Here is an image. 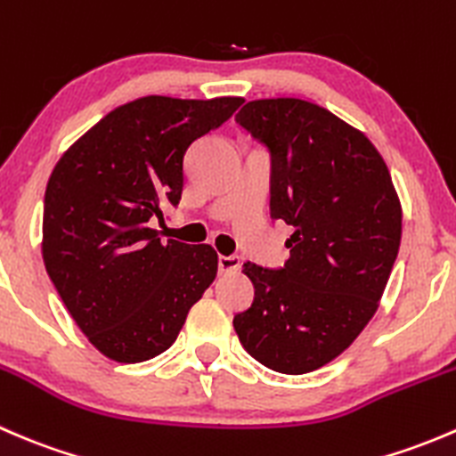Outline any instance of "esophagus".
Masks as SVG:
<instances>
[{
  "instance_id": "esophagus-1",
  "label": "esophagus",
  "mask_w": 456,
  "mask_h": 456,
  "mask_svg": "<svg viewBox=\"0 0 456 456\" xmlns=\"http://www.w3.org/2000/svg\"><path fill=\"white\" fill-rule=\"evenodd\" d=\"M242 260L238 256H218V271L220 273H236L240 269Z\"/></svg>"
}]
</instances>
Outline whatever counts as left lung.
I'll use <instances>...</instances> for the list:
<instances>
[{
    "label": "left lung",
    "mask_w": 456,
    "mask_h": 456,
    "mask_svg": "<svg viewBox=\"0 0 456 456\" xmlns=\"http://www.w3.org/2000/svg\"><path fill=\"white\" fill-rule=\"evenodd\" d=\"M236 121L271 154V216L293 227L282 269L245 262L254 305L233 317L254 360L305 375L342 355L379 306L402 205L364 132L302 99L249 101Z\"/></svg>",
    "instance_id": "left-lung-1"
}]
</instances>
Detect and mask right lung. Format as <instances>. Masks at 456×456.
Masks as SVG:
<instances>
[{
	"label": "right lung",
	"mask_w": 456,
	"mask_h": 456,
	"mask_svg": "<svg viewBox=\"0 0 456 456\" xmlns=\"http://www.w3.org/2000/svg\"><path fill=\"white\" fill-rule=\"evenodd\" d=\"M240 96H142L105 114L59 159L44 199V265L84 335L121 364L176 342L218 273L209 245L160 242L154 220L178 205L183 160Z\"/></svg>",
	"instance_id": "add662e5"
}]
</instances>
